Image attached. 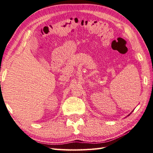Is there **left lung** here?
I'll return each mask as SVG.
<instances>
[{
	"label": "left lung",
	"instance_id": "obj_1",
	"mask_svg": "<svg viewBox=\"0 0 153 153\" xmlns=\"http://www.w3.org/2000/svg\"><path fill=\"white\" fill-rule=\"evenodd\" d=\"M128 115H130V114H128Z\"/></svg>",
	"mask_w": 153,
	"mask_h": 153
}]
</instances>
